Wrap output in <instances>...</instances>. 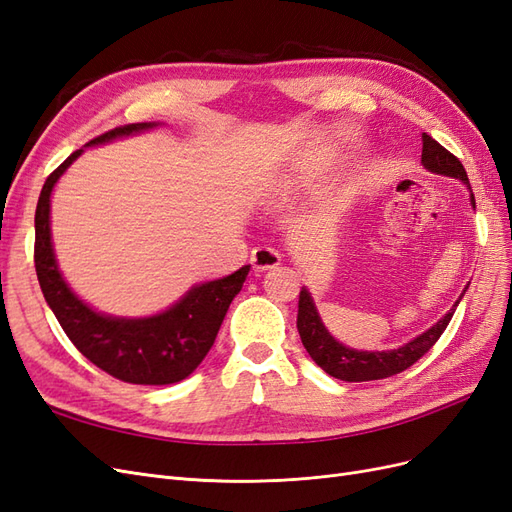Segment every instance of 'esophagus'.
I'll use <instances>...</instances> for the list:
<instances>
[{"label": "esophagus", "mask_w": 512, "mask_h": 512, "mask_svg": "<svg viewBox=\"0 0 512 512\" xmlns=\"http://www.w3.org/2000/svg\"><path fill=\"white\" fill-rule=\"evenodd\" d=\"M252 265L256 271H267V269H273L280 265L282 256L277 254L273 247H256V250L252 252Z\"/></svg>", "instance_id": "34e87169"}]
</instances>
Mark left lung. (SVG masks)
Here are the masks:
<instances>
[{
	"label": "left lung",
	"mask_w": 512,
	"mask_h": 512,
	"mask_svg": "<svg viewBox=\"0 0 512 512\" xmlns=\"http://www.w3.org/2000/svg\"><path fill=\"white\" fill-rule=\"evenodd\" d=\"M421 164L429 170V173L453 177L466 183V188L470 190V205L476 209V200L470 188L466 168H463V164L453 156L451 151H446L438 141H433V138L425 132H423ZM459 301H455V305L448 309V312L433 324V327H429L421 335H416L404 346L393 348V350H356L342 342H337V339L329 333V329L324 327V322L316 309V303L312 299V292L303 286L299 294L297 329L309 356H312L316 365L327 371L329 376L337 380H346V382L382 380V378L395 376L399 371L414 365L433 344L438 342L440 335L448 327V322H451Z\"/></svg>",
	"instance_id": "1"
}]
</instances>
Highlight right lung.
I'll use <instances>...</instances> for the list:
<instances>
[{"label": "right lung", "mask_w": 512, "mask_h": 512, "mask_svg": "<svg viewBox=\"0 0 512 512\" xmlns=\"http://www.w3.org/2000/svg\"><path fill=\"white\" fill-rule=\"evenodd\" d=\"M164 123H130L106 132L85 147L111 143L115 138L141 134ZM85 149L72 156L44 181L36 207L34 262L46 303L61 329L83 356L106 374L130 384H173L188 378L203 363L224 322L232 299L243 288L250 265L220 280L194 284L164 312L123 318L96 312L61 275L51 237V194L55 183Z\"/></svg>", "instance_id": "right-lung-1"}]
</instances>
